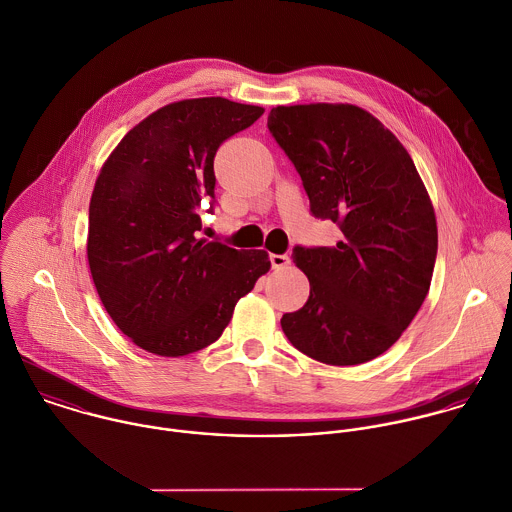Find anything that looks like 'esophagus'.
<instances>
[{"mask_svg": "<svg viewBox=\"0 0 512 512\" xmlns=\"http://www.w3.org/2000/svg\"><path fill=\"white\" fill-rule=\"evenodd\" d=\"M271 265H273V269H285V267L291 265V257H289V255H277V253H273V255H271Z\"/></svg>", "mask_w": 512, "mask_h": 512, "instance_id": "1", "label": "esophagus"}]
</instances>
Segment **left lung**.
<instances>
[{
    "instance_id": "left-lung-1",
    "label": "left lung",
    "mask_w": 512,
    "mask_h": 512,
    "mask_svg": "<svg viewBox=\"0 0 512 512\" xmlns=\"http://www.w3.org/2000/svg\"><path fill=\"white\" fill-rule=\"evenodd\" d=\"M267 126L295 164L312 215L342 233L332 247L293 249L310 295L283 314V332L322 364L374 360L402 336L431 285L429 194L402 142L356 104L275 106Z\"/></svg>"
}]
</instances>
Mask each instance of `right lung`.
I'll return each mask as SVG.
<instances>
[{
    "label": "right lung",
    "mask_w": 512,
    "mask_h": 512,
    "mask_svg": "<svg viewBox=\"0 0 512 512\" xmlns=\"http://www.w3.org/2000/svg\"><path fill=\"white\" fill-rule=\"evenodd\" d=\"M263 106L223 97L166 104L110 152L89 205L87 257L106 312L136 346L178 358L213 344L271 269L263 249L196 239L213 158Z\"/></svg>",
    "instance_id": "obj_1"
}]
</instances>
